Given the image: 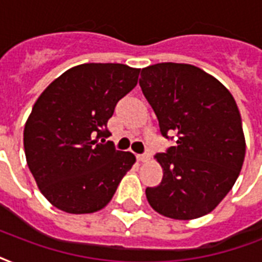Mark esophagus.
I'll return each mask as SVG.
<instances>
[{
  "instance_id": "1",
  "label": "esophagus",
  "mask_w": 262,
  "mask_h": 262,
  "mask_svg": "<svg viewBox=\"0 0 262 262\" xmlns=\"http://www.w3.org/2000/svg\"><path fill=\"white\" fill-rule=\"evenodd\" d=\"M151 159V155L149 154H144V155H137V160L141 162V163H147Z\"/></svg>"
}]
</instances>
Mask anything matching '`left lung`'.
I'll return each mask as SVG.
<instances>
[{
  "instance_id": "obj_1",
  "label": "left lung",
  "mask_w": 262,
  "mask_h": 262,
  "mask_svg": "<svg viewBox=\"0 0 262 262\" xmlns=\"http://www.w3.org/2000/svg\"><path fill=\"white\" fill-rule=\"evenodd\" d=\"M140 87L155 111L162 135L177 143L155 159L162 182L145 195L158 213L191 220L215 209L232 189L245 160L239 110L230 91L189 63L144 68Z\"/></svg>"
}]
</instances>
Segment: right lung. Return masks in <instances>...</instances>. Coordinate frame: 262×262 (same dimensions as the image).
<instances>
[{
  "label": "right lung",
  "mask_w": 262,
  "mask_h": 262,
  "mask_svg": "<svg viewBox=\"0 0 262 262\" xmlns=\"http://www.w3.org/2000/svg\"><path fill=\"white\" fill-rule=\"evenodd\" d=\"M139 75L123 63H83L55 79L35 102L24 126V151L51 205L83 215L110 203L136 156L104 144L107 121Z\"/></svg>",
  "instance_id": "add662e5"
}]
</instances>
